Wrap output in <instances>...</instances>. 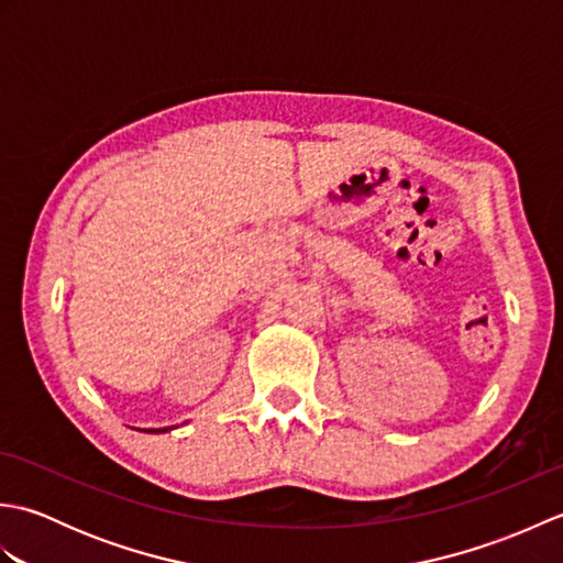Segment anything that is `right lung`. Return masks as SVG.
I'll return each mask as SVG.
<instances>
[{
    "label": "right lung",
    "mask_w": 563,
    "mask_h": 563,
    "mask_svg": "<svg viewBox=\"0 0 563 563\" xmlns=\"http://www.w3.org/2000/svg\"><path fill=\"white\" fill-rule=\"evenodd\" d=\"M164 430H169V428H157V430H150V433H164Z\"/></svg>",
    "instance_id": "right-lung-1"
}]
</instances>
